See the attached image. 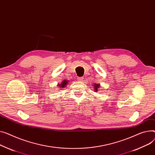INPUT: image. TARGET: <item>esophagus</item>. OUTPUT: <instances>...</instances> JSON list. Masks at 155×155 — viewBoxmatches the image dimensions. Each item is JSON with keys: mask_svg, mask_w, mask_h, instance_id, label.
Here are the masks:
<instances>
[{"mask_svg": "<svg viewBox=\"0 0 155 155\" xmlns=\"http://www.w3.org/2000/svg\"><path fill=\"white\" fill-rule=\"evenodd\" d=\"M78 80L79 81H83L84 78H83V77H78Z\"/></svg>", "mask_w": 155, "mask_h": 155, "instance_id": "obj_1", "label": "esophagus"}]
</instances>
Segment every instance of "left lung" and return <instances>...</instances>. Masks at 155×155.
Returning a JSON list of instances; mask_svg holds the SVG:
<instances>
[{
  "instance_id": "1",
  "label": "left lung",
  "mask_w": 155,
  "mask_h": 155,
  "mask_svg": "<svg viewBox=\"0 0 155 155\" xmlns=\"http://www.w3.org/2000/svg\"><path fill=\"white\" fill-rule=\"evenodd\" d=\"M93 85H94V86H93V87H94V91L95 92H97V91H98V89L99 88V87H100V84H95V83H94V84H93Z\"/></svg>"
}]
</instances>
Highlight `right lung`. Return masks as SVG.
I'll return each instance as SVG.
<instances>
[{"mask_svg": "<svg viewBox=\"0 0 155 155\" xmlns=\"http://www.w3.org/2000/svg\"><path fill=\"white\" fill-rule=\"evenodd\" d=\"M68 81H69V80H64L62 81H61V84H58L57 86H58V87H59L60 88H64L65 87H66L67 85H68Z\"/></svg>", "mask_w": 155, "mask_h": 155, "instance_id": "right-lung-1", "label": "right lung"}]
</instances>
